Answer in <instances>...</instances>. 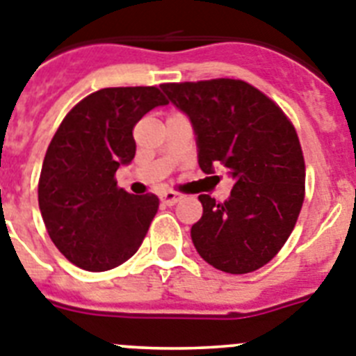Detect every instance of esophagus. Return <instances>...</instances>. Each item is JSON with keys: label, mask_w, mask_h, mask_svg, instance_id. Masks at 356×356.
<instances>
[{"label": "esophagus", "mask_w": 356, "mask_h": 356, "mask_svg": "<svg viewBox=\"0 0 356 356\" xmlns=\"http://www.w3.org/2000/svg\"><path fill=\"white\" fill-rule=\"evenodd\" d=\"M160 200H162L163 205H175L181 200V194L175 193V191H165V193L160 194Z\"/></svg>", "instance_id": "34e87169"}]
</instances>
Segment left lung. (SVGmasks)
<instances>
[{"label":"left lung","mask_w":356,"mask_h":356,"mask_svg":"<svg viewBox=\"0 0 356 356\" xmlns=\"http://www.w3.org/2000/svg\"><path fill=\"white\" fill-rule=\"evenodd\" d=\"M189 115L198 163L212 175L229 169V200L200 194L203 216L191 238L209 265L227 273L259 270L290 238L305 202L306 167L290 118L263 91L239 79L162 84Z\"/></svg>","instance_id":"8db88e82"}]
</instances>
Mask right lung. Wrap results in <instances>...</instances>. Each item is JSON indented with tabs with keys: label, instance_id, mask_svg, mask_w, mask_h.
Wrapping results in <instances>:
<instances>
[{
	"label": "right lung",
	"instance_id": "right-lung-1",
	"mask_svg": "<svg viewBox=\"0 0 356 356\" xmlns=\"http://www.w3.org/2000/svg\"><path fill=\"white\" fill-rule=\"evenodd\" d=\"M167 102L156 86L104 88L77 102L57 127L42 160L39 209L54 245L79 268H115L144 241L158 196L126 193L115 172L135 158L136 122Z\"/></svg>",
	"mask_w": 356,
	"mask_h": 356
}]
</instances>
